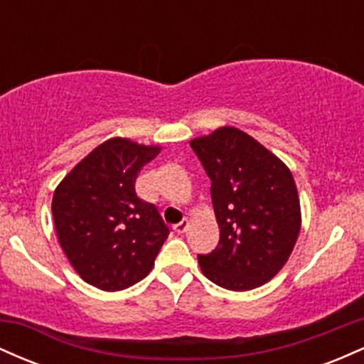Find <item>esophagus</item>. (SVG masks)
<instances>
[{
  "instance_id": "obj_1",
  "label": "esophagus",
  "mask_w": 364,
  "mask_h": 364,
  "mask_svg": "<svg viewBox=\"0 0 364 364\" xmlns=\"http://www.w3.org/2000/svg\"><path fill=\"white\" fill-rule=\"evenodd\" d=\"M188 228H190V223H188V219H183L181 223H178L174 225V231L178 232V235H183V232L188 231Z\"/></svg>"
}]
</instances>
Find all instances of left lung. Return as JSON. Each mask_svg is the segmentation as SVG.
<instances>
[{"label": "left lung", "instance_id": "obj_1", "mask_svg": "<svg viewBox=\"0 0 364 364\" xmlns=\"http://www.w3.org/2000/svg\"><path fill=\"white\" fill-rule=\"evenodd\" d=\"M207 176L219 245L198 255L208 281L229 291L260 287L279 274L298 241L301 207L289 168L248 133L220 127L190 141Z\"/></svg>", "mask_w": 364, "mask_h": 364}]
</instances>
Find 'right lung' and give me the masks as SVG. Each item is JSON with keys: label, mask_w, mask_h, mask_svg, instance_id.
Segmentation results:
<instances>
[{"label": "right lung", "mask_w": 364, "mask_h": 364, "mask_svg": "<svg viewBox=\"0 0 364 364\" xmlns=\"http://www.w3.org/2000/svg\"><path fill=\"white\" fill-rule=\"evenodd\" d=\"M161 147L106 140L63 178L53 195L56 236L72 267L90 286L121 291L147 277L169 229L135 181Z\"/></svg>", "instance_id": "obj_1"}]
</instances>
